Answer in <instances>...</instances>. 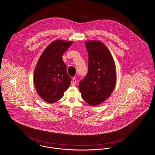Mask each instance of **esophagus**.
<instances>
[{"label": "esophagus", "mask_w": 155, "mask_h": 155, "mask_svg": "<svg viewBox=\"0 0 155 155\" xmlns=\"http://www.w3.org/2000/svg\"><path fill=\"white\" fill-rule=\"evenodd\" d=\"M77 83V79L75 77H73L72 79L71 84L73 86H75Z\"/></svg>", "instance_id": "esophagus-1"}]
</instances>
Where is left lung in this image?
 <instances>
[{"label": "left lung", "instance_id": "8db88e82", "mask_svg": "<svg viewBox=\"0 0 155 155\" xmlns=\"http://www.w3.org/2000/svg\"><path fill=\"white\" fill-rule=\"evenodd\" d=\"M88 53V72L79 82V90L84 100L95 106L106 100L113 93L116 83V71L113 58L101 41L85 42Z\"/></svg>", "mask_w": 155, "mask_h": 155}]
</instances>
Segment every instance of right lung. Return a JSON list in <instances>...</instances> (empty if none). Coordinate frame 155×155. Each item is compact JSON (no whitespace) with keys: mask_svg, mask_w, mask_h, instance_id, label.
I'll use <instances>...</instances> for the list:
<instances>
[{"mask_svg":"<svg viewBox=\"0 0 155 155\" xmlns=\"http://www.w3.org/2000/svg\"><path fill=\"white\" fill-rule=\"evenodd\" d=\"M72 43L62 39L52 42L37 62L34 74L35 88L38 94L48 103L60 100L71 84V78L62 56Z\"/></svg>","mask_w":155,"mask_h":155,"instance_id":"1","label":"right lung"}]
</instances>
